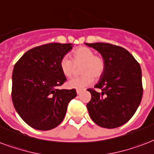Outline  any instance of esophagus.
Returning <instances> with one entry per match:
<instances>
[{
  "label": "esophagus",
  "instance_id": "obj_1",
  "mask_svg": "<svg viewBox=\"0 0 154 154\" xmlns=\"http://www.w3.org/2000/svg\"><path fill=\"white\" fill-rule=\"evenodd\" d=\"M82 92V90H76V93L77 94H80Z\"/></svg>",
  "mask_w": 154,
  "mask_h": 154
}]
</instances>
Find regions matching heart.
Instances as JSON below:
<instances>
[{
  "label": "heart",
  "mask_w": 154,
  "mask_h": 154,
  "mask_svg": "<svg viewBox=\"0 0 154 154\" xmlns=\"http://www.w3.org/2000/svg\"><path fill=\"white\" fill-rule=\"evenodd\" d=\"M72 61L74 63H83L80 72L81 76L70 79L67 83L68 88L72 89L82 90L93 83L95 78H100L103 75L106 62L102 57L94 55V52L87 47H79L72 52ZM60 68L66 77L73 75V63L67 56L62 57L60 60Z\"/></svg>",
  "instance_id": "b5f03b06"
}]
</instances>
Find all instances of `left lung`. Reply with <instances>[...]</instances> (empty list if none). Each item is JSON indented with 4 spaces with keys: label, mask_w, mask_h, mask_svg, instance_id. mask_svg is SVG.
I'll list each match as a JSON object with an SVG mask.
<instances>
[{
    "label": "left lung",
    "mask_w": 154,
    "mask_h": 154,
    "mask_svg": "<svg viewBox=\"0 0 154 154\" xmlns=\"http://www.w3.org/2000/svg\"><path fill=\"white\" fill-rule=\"evenodd\" d=\"M85 45L100 53L106 62L103 75L95 85L101 93L88 89L92 95L87 104L90 117L101 128H119L130 120L141 101L140 66L122 47L107 43Z\"/></svg>",
    "instance_id": "left-lung-1"
}]
</instances>
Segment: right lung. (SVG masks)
Wrapping results in <instances>:
<instances>
[{"label": "right lung", "instance_id": "obj_1", "mask_svg": "<svg viewBox=\"0 0 154 154\" xmlns=\"http://www.w3.org/2000/svg\"><path fill=\"white\" fill-rule=\"evenodd\" d=\"M72 44L51 43L35 47L14 65L12 75V100L22 119L34 129L48 131L64 119L75 89H57L66 81L60 60Z\"/></svg>", "mask_w": 154, "mask_h": 154}]
</instances>
